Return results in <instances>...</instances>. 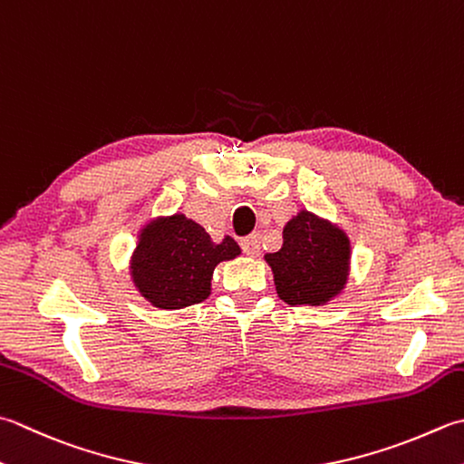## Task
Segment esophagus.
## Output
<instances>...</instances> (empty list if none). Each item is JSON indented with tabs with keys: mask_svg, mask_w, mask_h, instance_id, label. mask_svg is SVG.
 <instances>
[{
	"mask_svg": "<svg viewBox=\"0 0 464 464\" xmlns=\"http://www.w3.org/2000/svg\"><path fill=\"white\" fill-rule=\"evenodd\" d=\"M241 249H243L245 256L257 257L259 251H261L259 235H249V237H243V239H241Z\"/></svg>",
	"mask_w": 464,
	"mask_h": 464,
	"instance_id": "obj_1",
	"label": "esophagus"
}]
</instances>
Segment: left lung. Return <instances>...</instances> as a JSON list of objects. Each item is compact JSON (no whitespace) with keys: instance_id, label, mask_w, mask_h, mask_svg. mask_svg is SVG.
I'll list each match as a JSON object with an SVG mask.
<instances>
[{"instance_id":"left-lung-1","label":"left lung","mask_w":464,"mask_h":464,"mask_svg":"<svg viewBox=\"0 0 464 464\" xmlns=\"http://www.w3.org/2000/svg\"><path fill=\"white\" fill-rule=\"evenodd\" d=\"M266 261L285 304L324 305L346 285L350 241L338 227L302 211L285 225L281 249Z\"/></svg>"}]
</instances>
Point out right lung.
I'll return each mask as SVG.
<instances>
[{
    "mask_svg": "<svg viewBox=\"0 0 464 464\" xmlns=\"http://www.w3.org/2000/svg\"><path fill=\"white\" fill-rule=\"evenodd\" d=\"M239 253L229 235L215 243L201 225L177 213L144 227L130 263L132 279L154 307L180 310L207 299L213 269Z\"/></svg>",
    "mask_w": 464,
    "mask_h": 464,
    "instance_id": "right-lung-1",
    "label": "right lung"
}]
</instances>
